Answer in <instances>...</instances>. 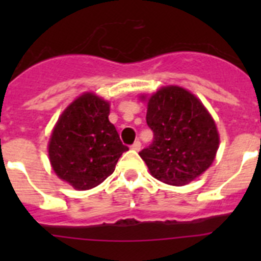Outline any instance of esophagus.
<instances>
[{
  "mask_svg": "<svg viewBox=\"0 0 261 261\" xmlns=\"http://www.w3.org/2000/svg\"><path fill=\"white\" fill-rule=\"evenodd\" d=\"M132 149H133V150H136V151L140 150V149H141V142L138 141V140H137V141H135V144L132 145Z\"/></svg>",
  "mask_w": 261,
  "mask_h": 261,
  "instance_id": "obj_1",
  "label": "esophagus"
}]
</instances>
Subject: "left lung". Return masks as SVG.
<instances>
[{
    "instance_id": "1",
    "label": "left lung",
    "mask_w": 261,
    "mask_h": 261,
    "mask_svg": "<svg viewBox=\"0 0 261 261\" xmlns=\"http://www.w3.org/2000/svg\"><path fill=\"white\" fill-rule=\"evenodd\" d=\"M146 123L154 138L140 156L155 179L184 186L213 163L220 144L216 124L186 89L166 86L153 94L147 100Z\"/></svg>"
}]
</instances>
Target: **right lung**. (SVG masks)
<instances>
[{
	"mask_svg": "<svg viewBox=\"0 0 261 261\" xmlns=\"http://www.w3.org/2000/svg\"><path fill=\"white\" fill-rule=\"evenodd\" d=\"M108 115V102L86 93L68 106L53 129L48 145L50 165L57 176L75 190L99 186L129 150Z\"/></svg>",
	"mask_w": 261,
	"mask_h": 261,
	"instance_id": "right-lung-1",
	"label": "right lung"
}]
</instances>
